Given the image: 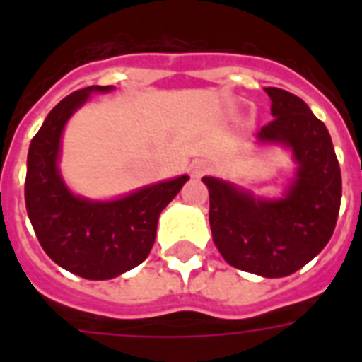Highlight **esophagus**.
<instances>
[{"label":"esophagus","instance_id":"34e87169","mask_svg":"<svg viewBox=\"0 0 362 362\" xmlns=\"http://www.w3.org/2000/svg\"><path fill=\"white\" fill-rule=\"evenodd\" d=\"M210 170H212V165H210L209 161H204V159H197V161H193L192 163V173L195 176L209 175Z\"/></svg>","mask_w":362,"mask_h":362}]
</instances>
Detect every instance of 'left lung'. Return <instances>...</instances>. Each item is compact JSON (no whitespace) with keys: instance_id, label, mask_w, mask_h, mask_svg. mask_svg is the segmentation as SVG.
<instances>
[{"instance_id":"8db88e82","label":"left lung","mask_w":362,"mask_h":362,"mask_svg":"<svg viewBox=\"0 0 362 362\" xmlns=\"http://www.w3.org/2000/svg\"><path fill=\"white\" fill-rule=\"evenodd\" d=\"M272 116L259 139L284 142L297 161V178L278 201L253 199L231 184L204 176L212 240L227 263L264 278L303 269L331 240L337 227L342 175L325 124L308 105L280 88H264Z\"/></svg>"}]
</instances>
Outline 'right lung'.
Returning <instances> with one entry per match:
<instances>
[{
	"label": "right lung",
	"mask_w": 362,
	"mask_h": 362,
	"mask_svg": "<svg viewBox=\"0 0 362 362\" xmlns=\"http://www.w3.org/2000/svg\"><path fill=\"white\" fill-rule=\"evenodd\" d=\"M109 90L112 86H90L62 99L28 152L25 210L39 244L54 263L86 280H110L141 264L153 246L161 210L187 180L178 176L109 203L76 197L65 187L58 170L65 122L90 92Z\"/></svg>",
	"instance_id": "1"
}]
</instances>
